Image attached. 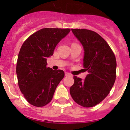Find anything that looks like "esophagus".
I'll return each mask as SVG.
<instances>
[{
	"label": "esophagus",
	"mask_w": 130,
	"mask_h": 130,
	"mask_svg": "<svg viewBox=\"0 0 130 130\" xmlns=\"http://www.w3.org/2000/svg\"><path fill=\"white\" fill-rule=\"evenodd\" d=\"M65 76H69V75H70V74H69V73H67V72H65Z\"/></svg>",
	"instance_id": "1"
}]
</instances>
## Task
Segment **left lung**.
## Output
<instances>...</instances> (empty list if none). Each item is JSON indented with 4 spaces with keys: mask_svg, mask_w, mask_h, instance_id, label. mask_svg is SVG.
Returning a JSON list of instances; mask_svg holds the SVG:
<instances>
[{
    "mask_svg": "<svg viewBox=\"0 0 130 130\" xmlns=\"http://www.w3.org/2000/svg\"><path fill=\"white\" fill-rule=\"evenodd\" d=\"M71 31L83 46V66L88 74L84 80L73 76L70 94L78 105L94 107L107 96L114 85L116 59L107 42L95 31L86 29Z\"/></svg>",
    "mask_w": 130,
    "mask_h": 130,
    "instance_id": "8db88e82",
    "label": "left lung"
}]
</instances>
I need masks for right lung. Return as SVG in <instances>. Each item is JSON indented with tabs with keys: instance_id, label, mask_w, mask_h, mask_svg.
<instances>
[{
	"instance_id": "right-lung-1",
	"label": "right lung",
	"mask_w": 130,
	"mask_h": 130,
	"mask_svg": "<svg viewBox=\"0 0 130 130\" xmlns=\"http://www.w3.org/2000/svg\"><path fill=\"white\" fill-rule=\"evenodd\" d=\"M69 32V29L44 28L30 36L22 45L16 72L20 90L29 104L43 107L53 99L65 73L47 67V58L53 55L56 46Z\"/></svg>"
}]
</instances>
